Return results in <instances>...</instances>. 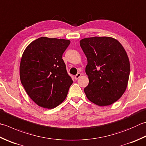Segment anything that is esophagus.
<instances>
[{
  "instance_id": "34e87169",
  "label": "esophagus",
  "mask_w": 146,
  "mask_h": 146,
  "mask_svg": "<svg viewBox=\"0 0 146 146\" xmlns=\"http://www.w3.org/2000/svg\"><path fill=\"white\" fill-rule=\"evenodd\" d=\"M81 75H82V74L81 73H77L76 75L75 76V80H77V79H78L81 76Z\"/></svg>"
}]
</instances>
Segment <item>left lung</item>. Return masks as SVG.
<instances>
[{"mask_svg":"<svg viewBox=\"0 0 146 146\" xmlns=\"http://www.w3.org/2000/svg\"><path fill=\"white\" fill-rule=\"evenodd\" d=\"M80 45L87 57L85 72L89 83L84 88L87 99L99 106L113 104L126 90L130 75L127 52L110 36L85 38Z\"/></svg>","mask_w":146,"mask_h":146,"instance_id":"8db88e82","label":"left lung"}]
</instances>
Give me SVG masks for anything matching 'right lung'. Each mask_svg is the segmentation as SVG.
I'll return each mask as SVG.
<instances>
[{
    "label": "right lung",
    "mask_w": 146,
    "mask_h": 146,
    "mask_svg": "<svg viewBox=\"0 0 146 146\" xmlns=\"http://www.w3.org/2000/svg\"><path fill=\"white\" fill-rule=\"evenodd\" d=\"M70 44L69 40L43 36L31 42L23 53L20 80L39 106L52 109L66 98L73 80L62 56Z\"/></svg>",
    "instance_id": "obj_1"
}]
</instances>
